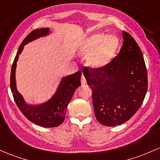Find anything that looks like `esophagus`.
<instances>
[{"mask_svg":"<svg viewBox=\"0 0 160 160\" xmlns=\"http://www.w3.org/2000/svg\"><path fill=\"white\" fill-rule=\"evenodd\" d=\"M81 82H82V85H85V84H86V78L84 76V75H82V78H81Z\"/></svg>","mask_w":160,"mask_h":160,"instance_id":"34e87169","label":"esophagus"}]
</instances>
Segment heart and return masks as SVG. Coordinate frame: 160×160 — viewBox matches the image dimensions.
<instances>
[{
	"label": "heart",
	"instance_id": "heart-1",
	"mask_svg": "<svg viewBox=\"0 0 160 160\" xmlns=\"http://www.w3.org/2000/svg\"><path fill=\"white\" fill-rule=\"evenodd\" d=\"M119 47V41L116 37H108L105 34L97 33L82 41L81 51L91 53L88 62L91 66L100 68L107 66L113 58Z\"/></svg>",
	"mask_w": 160,
	"mask_h": 160
}]
</instances>
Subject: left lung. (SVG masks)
Masks as SVG:
<instances>
[{
	"instance_id": "1",
	"label": "left lung",
	"mask_w": 160,
	"mask_h": 160,
	"mask_svg": "<svg viewBox=\"0 0 160 160\" xmlns=\"http://www.w3.org/2000/svg\"><path fill=\"white\" fill-rule=\"evenodd\" d=\"M117 56L100 68L85 66L83 73L92 91L96 119L106 126L130 119L141 107L148 91V72L143 53L130 34L123 31Z\"/></svg>"
}]
</instances>
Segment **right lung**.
I'll return each mask as SVG.
<instances>
[{
  "instance_id": "obj_1",
  "label": "right lung",
  "mask_w": 160,
  "mask_h": 160,
  "mask_svg": "<svg viewBox=\"0 0 160 160\" xmlns=\"http://www.w3.org/2000/svg\"><path fill=\"white\" fill-rule=\"evenodd\" d=\"M48 32V28L35 29L30 32L22 41L12 62L10 73V89L18 108L27 119L32 122L44 128H53L59 126L65 119L68 104L70 101L76 88L81 85L82 72L78 71L74 74L69 75L66 78H62L53 98L47 103L38 107L27 105L25 103L22 97L17 90L15 80L17 62L19 58V55L22 51L23 46L38 37L46 35Z\"/></svg>"
}]
</instances>
